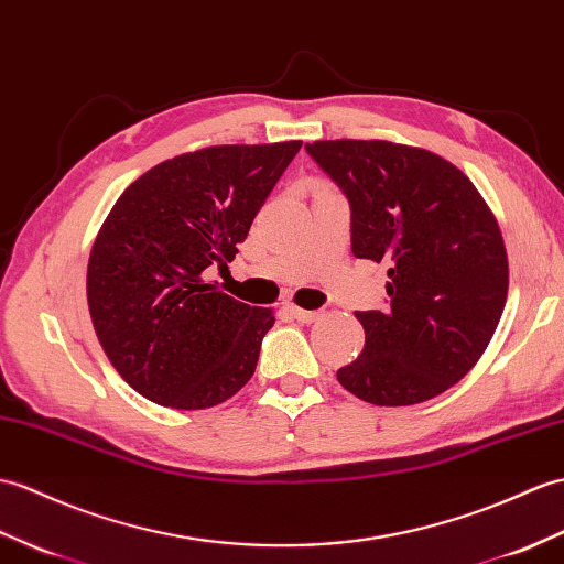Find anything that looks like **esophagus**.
<instances>
[{"mask_svg": "<svg viewBox=\"0 0 564 564\" xmlns=\"http://www.w3.org/2000/svg\"><path fill=\"white\" fill-rule=\"evenodd\" d=\"M285 312L291 314L293 319H297V322H305V324H310V322H314V319H319V312H314V310H303V307H295V305H285Z\"/></svg>", "mask_w": 564, "mask_h": 564, "instance_id": "obj_1", "label": "esophagus"}]
</instances>
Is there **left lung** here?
<instances>
[{"label": "left lung", "mask_w": 564, "mask_h": 564, "mask_svg": "<svg viewBox=\"0 0 564 564\" xmlns=\"http://www.w3.org/2000/svg\"><path fill=\"white\" fill-rule=\"evenodd\" d=\"M350 204V250L389 264V307L358 312L365 348L336 372L375 405L423 403L474 368L500 324V226L459 167L391 141L305 143Z\"/></svg>", "instance_id": "8db88e82"}]
</instances>
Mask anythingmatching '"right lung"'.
Instances as JSON below:
<instances>
[{
	"label": "right lung",
	"instance_id": "add662e5",
	"mask_svg": "<svg viewBox=\"0 0 564 564\" xmlns=\"http://www.w3.org/2000/svg\"><path fill=\"white\" fill-rule=\"evenodd\" d=\"M300 147L182 153L115 202L90 250L86 295L105 356L141 397L199 411L250 382L276 317L223 293L208 269H228Z\"/></svg>",
	"mask_w": 564,
	"mask_h": 564
}]
</instances>
